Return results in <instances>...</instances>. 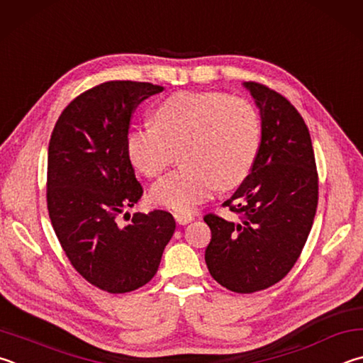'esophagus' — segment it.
Wrapping results in <instances>:
<instances>
[{"label":"esophagus","mask_w":363,"mask_h":363,"mask_svg":"<svg viewBox=\"0 0 363 363\" xmlns=\"http://www.w3.org/2000/svg\"><path fill=\"white\" fill-rule=\"evenodd\" d=\"M174 217H175V221L178 225H188L194 220L193 215H189V213H174Z\"/></svg>","instance_id":"esophagus-1"}]
</instances>
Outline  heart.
<instances>
[{
	"label": "heart",
	"mask_w": 363,
	"mask_h": 363,
	"mask_svg": "<svg viewBox=\"0 0 363 363\" xmlns=\"http://www.w3.org/2000/svg\"><path fill=\"white\" fill-rule=\"evenodd\" d=\"M127 156L145 177H156L175 159L182 165L152 185L155 204L189 213L215 188L238 186L259 148V119L249 101L221 92H178L159 101L152 124L133 125Z\"/></svg>",
	"instance_id": "1"
}]
</instances>
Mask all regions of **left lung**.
Returning a JSON list of instances; mask_svg holds the SVG:
<instances>
[{
	"instance_id": "left-lung-1",
	"label": "left lung",
	"mask_w": 363,
	"mask_h": 363,
	"mask_svg": "<svg viewBox=\"0 0 363 363\" xmlns=\"http://www.w3.org/2000/svg\"><path fill=\"white\" fill-rule=\"evenodd\" d=\"M244 87L262 116V142L252 172L223 202L240 220L204 217L212 231L206 263L220 285L253 294L282 281L301 255L315 217L319 177L308 125L296 108L259 82Z\"/></svg>"
}]
</instances>
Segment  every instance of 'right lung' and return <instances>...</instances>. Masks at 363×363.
I'll list each match as a JSON object with an SVG mask.
<instances>
[{
    "mask_svg": "<svg viewBox=\"0 0 363 363\" xmlns=\"http://www.w3.org/2000/svg\"><path fill=\"white\" fill-rule=\"evenodd\" d=\"M162 91L151 82H104L78 95L50 135V223L73 268L108 294L148 284L175 231L164 211L133 213L129 225H118L119 213L143 194L125 148L132 113Z\"/></svg>",
    "mask_w": 363,
    "mask_h": 363,
    "instance_id": "obj_1",
    "label": "right lung"
}]
</instances>
